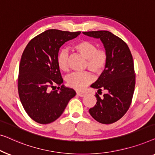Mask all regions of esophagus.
<instances>
[{
  "label": "esophagus",
  "instance_id": "34e87169",
  "mask_svg": "<svg viewBox=\"0 0 155 155\" xmlns=\"http://www.w3.org/2000/svg\"><path fill=\"white\" fill-rule=\"evenodd\" d=\"M77 95L78 96H80V97H84L85 95H86V93H81V92H77Z\"/></svg>",
  "mask_w": 155,
  "mask_h": 155
}]
</instances>
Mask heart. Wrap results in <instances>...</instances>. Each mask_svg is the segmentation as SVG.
Listing matches in <instances>:
<instances>
[{
	"mask_svg": "<svg viewBox=\"0 0 155 155\" xmlns=\"http://www.w3.org/2000/svg\"><path fill=\"white\" fill-rule=\"evenodd\" d=\"M74 48L81 55L86 62L84 67L96 74H100L105 69L108 60V55L105 50L97 48L96 45L91 41L84 40L74 45ZM58 65L61 70H69L68 53L61 51L58 55ZM93 81V77L88 71L71 74L67 79V85L77 91H83Z\"/></svg>",
	"mask_w": 155,
	"mask_h": 155,
	"instance_id": "heart-1",
	"label": "heart"
}]
</instances>
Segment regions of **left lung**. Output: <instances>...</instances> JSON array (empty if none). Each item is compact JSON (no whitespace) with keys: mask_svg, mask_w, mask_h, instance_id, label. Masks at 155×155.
<instances>
[{"mask_svg":"<svg viewBox=\"0 0 155 155\" xmlns=\"http://www.w3.org/2000/svg\"><path fill=\"white\" fill-rule=\"evenodd\" d=\"M83 34L100 38L108 55L106 67L91 87L107 91L102 97L96 93L97 102L89 113L97 121L110 124L126 114L132 102L136 74L133 57L127 44L108 31H84ZM97 91V93H98Z\"/></svg>","mask_w":155,"mask_h":155,"instance_id":"obj_1","label":"left lung"}]
</instances>
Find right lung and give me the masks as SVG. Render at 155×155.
<instances>
[{"mask_svg":"<svg viewBox=\"0 0 155 155\" xmlns=\"http://www.w3.org/2000/svg\"><path fill=\"white\" fill-rule=\"evenodd\" d=\"M80 34L46 30L32 38L21 55L17 84L19 99L27 114L37 123L55 121L75 96L74 89L62 84L57 60L60 48ZM55 84L58 89L54 88Z\"/></svg>","mask_w":155,"mask_h":155,"instance_id":"1","label":"right lung"}]
</instances>
